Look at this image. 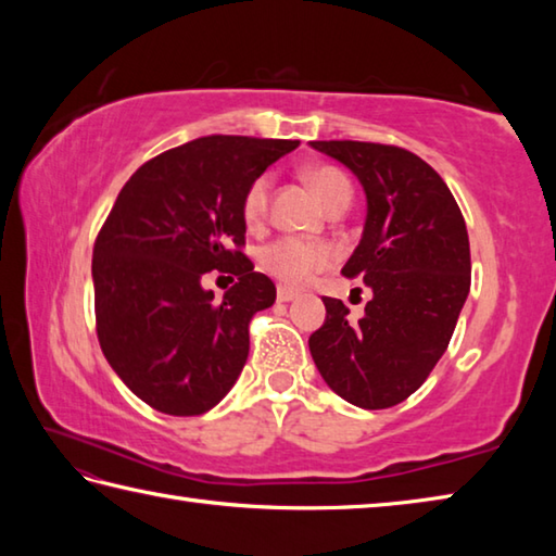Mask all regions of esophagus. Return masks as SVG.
Here are the masks:
<instances>
[{"mask_svg": "<svg viewBox=\"0 0 556 556\" xmlns=\"http://www.w3.org/2000/svg\"><path fill=\"white\" fill-rule=\"evenodd\" d=\"M299 294L294 289H289V287H279L277 289V301H281V304H287V301H294Z\"/></svg>", "mask_w": 556, "mask_h": 556, "instance_id": "esophagus-1", "label": "esophagus"}]
</instances>
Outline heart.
Returning a JSON list of instances; mask_svg holds the SVG:
<instances>
[{
  "instance_id": "obj_1",
  "label": "heart",
  "mask_w": 556,
  "mask_h": 556,
  "mask_svg": "<svg viewBox=\"0 0 556 556\" xmlns=\"http://www.w3.org/2000/svg\"><path fill=\"white\" fill-rule=\"evenodd\" d=\"M308 181H312L314 191L324 205H333L338 201H351V181L333 166H316L308 172ZM269 193H271V176L260 174L255 181L248 186L242 195V220L255 228L265 220L269 208ZM336 252L331 244L318 240H301V238H281L269 242L262 250V267L269 275L285 281L291 287H301L312 279L316 271H321L333 262Z\"/></svg>"
}]
</instances>
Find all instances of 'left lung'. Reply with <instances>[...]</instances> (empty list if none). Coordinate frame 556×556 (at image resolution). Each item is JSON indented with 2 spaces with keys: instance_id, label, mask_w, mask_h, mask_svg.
<instances>
[{
  "instance_id": "1",
  "label": "left lung",
  "mask_w": 556,
  "mask_h": 556,
  "mask_svg": "<svg viewBox=\"0 0 556 556\" xmlns=\"http://www.w3.org/2000/svg\"><path fill=\"white\" fill-rule=\"evenodd\" d=\"M351 168L368 199L363 238L341 269L372 289L351 321L324 296L326 321L308 338L318 372L338 397L388 409L409 397L448 348L470 289L466 220L434 168L407 149L312 142Z\"/></svg>"
}]
</instances>
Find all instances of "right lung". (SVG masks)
Instances as JSON below:
<instances>
[{
  "label": "right lung",
  "instance_id": "obj_1",
  "mask_svg": "<svg viewBox=\"0 0 556 556\" xmlns=\"http://www.w3.org/2000/svg\"><path fill=\"white\" fill-rule=\"evenodd\" d=\"M296 139L213 135L149 159L122 186L92 248L98 341L156 412L195 417L240 378L250 318L277 299L242 255V195ZM239 279L215 302L205 270Z\"/></svg>",
  "mask_w": 556,
  "mask_h": 556
}]
</instances>
